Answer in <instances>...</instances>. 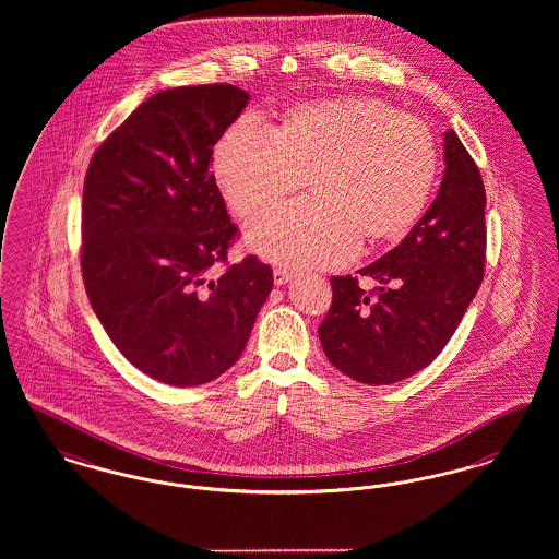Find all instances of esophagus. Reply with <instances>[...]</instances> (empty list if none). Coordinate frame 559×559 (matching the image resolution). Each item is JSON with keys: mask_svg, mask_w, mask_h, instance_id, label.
<instances>
[{"mask_svg": "<svg viewBox=\"0 0 559 559\" xmlns=\"http://www.w3.org/2000/svg\"><path fill=\"white\" fill-rule=\"evenodd\" d=\"M293 277L294 275L290 269H282V266H277V269L273 271V282H275V286H284V284H288Z\"/></svg>", "mask_w": 559, "mask_h": 559, "instance_id": "34e87169", "label": "esophagus"}]
</instances>
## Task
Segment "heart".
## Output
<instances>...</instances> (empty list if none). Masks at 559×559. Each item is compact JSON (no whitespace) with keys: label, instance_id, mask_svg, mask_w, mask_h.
<instances>
[{"label":"heart","instance_id":"heart-1","mask_svg":"<svg viewBox=\"0 0 559 559\" xmlns=\"http://www.w3.org/2000/svg\"><path fill=\"white\" fill-rule=\"evenodd\" d=\"M229 207L252 216L282 202L307 177L311 198L271 210L246 229L273 263L338 266L361 246L408 234L431 198L438 147L425 121L374 98H323L293 107L275 130L236 119L214 148Z\"/></svg>","mask_w":559,"mask_h":559}]
</instances>
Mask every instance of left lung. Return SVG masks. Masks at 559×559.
Masks as SVG:
<instances>
[{"mask_svg": "<svg viewBox=\"0 0 559 559\" xmlns=\"http://www.w3.org/2000/svg\"><path fill=\"white\" fill-rule=\"evenodd\" d=\"M443 178L433 204L391 252L359 275L377 280V296L357 277L334 275L332 305L320 325L323 353L353 381L391 384L429 366L484 280L486 191L454 130L443 134Z\"/></svg>", "mask_w": 559, "mask_h": 559, "instance_id": "1", "label": "left lung"}]
</instances>
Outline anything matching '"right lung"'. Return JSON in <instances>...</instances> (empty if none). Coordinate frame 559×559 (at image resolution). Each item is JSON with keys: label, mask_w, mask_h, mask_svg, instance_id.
Masks as SVG:
<instances>
[{"label": "right lung", "mask_w": 559, "mask_h": 559, "mask_svg": "<svg viewBox=\"0 0 559 559\" xmlns=\"http://www.w3.org/2000/svg\"><path fill=\"white\" fill-rule=\"evenodd\" d=\"M248 100L231 84L157 92L90 159V305L123 357L155 381L195 386L227 372L273 288L257 257L210 280L237 236L210 173L212 148Z\"/></svg>", "instance_id": "add662e5"}]
</instances>
